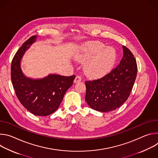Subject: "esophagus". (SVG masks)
<instances>
[{"label": "esophagus", "instance_id": "34e87169", "mask_svg": "<svg viewBox=\"0 0 158 158\" xmlns=\"http://www.w3.org/2000/svg\"><path fill=\"white\" fill-rule=\"evenodd\" d=\"M81 77L80 76H79V75H77V76H76V78H75V79H74V82L75 83H77V82H80L81 81Z\"/></svg>", "mask_w": 158, "mask_h": 158}]
</instances>
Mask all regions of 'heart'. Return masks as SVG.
<instances>
[{"instance_id": "obj_1", "label": "heart", "mask_w": 158, "mask_h": 158, "mask_svg": "<svg viewBox=\"0 0 158 158\" xmlns=\"http://www.w3.org/2000/svg\"><path fill=\"white\" fill-rule=\"evenodd\" d=\"M99 41H91L86 43L81 48L76 55V59L81 62H86L84 72L92 78L102 77L109 73L113 67L117 57L116 51Z\"/></svg>"}]
</instances>
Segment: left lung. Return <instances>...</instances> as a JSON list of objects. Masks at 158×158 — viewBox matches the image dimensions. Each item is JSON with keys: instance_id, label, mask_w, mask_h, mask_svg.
<instances>
[{"instance_id": "obj_1", "label": "left lung", "mask_w": 158, "mask_h": 158, "mask_svg": "<svg viewBox=\"0 0 158 158\" xmlns=\"http://www.w3.org/2000/svg\"><path fill=\"white\" fill-rule=\"evenodd\" d=\"M123 57L109 73L85 81V100L92 109L106 112L116 109L129 98L136 80L138 66L131 51L123 46Z\"/></svg>"}]
</instances>
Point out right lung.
<instances>
[{"label": "right lung", "instance_id": "right-lung-1", "mask_svg": "<svg viewBox=\"0 0 158 158\" xmlns=\"http://www.w3.org/2000/svg\"><path fill=\"white\" fill-rule=\"evenodd\" d=\"M35 37L36 35L31 37L15 53L11 64V80L17 98L22 106L34 115L46 116L58 109L76 76L49 74L40 79L26 77L20 69V59L35 42Z\"/></svg>", "mask_w": 158, "mask_h": 158}]
</instances>
